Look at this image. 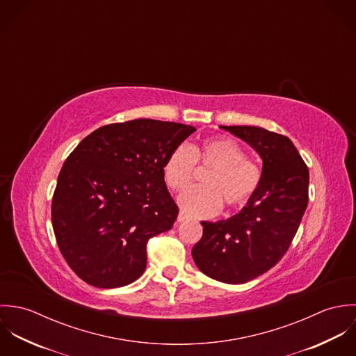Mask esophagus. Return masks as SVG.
Listing matches in <instances>:
<instances>
[{"mask_svg":"<svg viewBox=\"0 0 356 356\" xmlns=\"http://www.w3.org/2000/svg\"><path fill=\"white\" fill-rule=\"evenodd\" d=\"M186 219H188V216L185 215L184 211H181L179 215H178V218H177V220H178V222H184V220H186Z\"/></svg>","mask_w":356,"mask_h":356,"instance_id":"esophagus-1","label":"esophagus"}]
</instances>
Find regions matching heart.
Segmentation results:
<instances>
[{"mask_svg":"<svg viewBox=\"0 0 356 356\" xmlns=\"http://www.w3.org/2000/svg\"><path fill=\"white\" fill-rule=\"evenodd\" d=\"M197 167L209 168L204 175L203 188H195L179 197L182 211L191 216L209 218L222 209L245 207L254 197L261 172L247 159L244 148L233 138L219 136L192 145H178L163 164V178L168 189L185 191Z\"/></svg>","mask_w":356,"mask_h":356,"instance_id":"obj_1","label":"heart"}]
</instances>
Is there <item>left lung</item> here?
Listing matches in <instances>:
<instances>
[{"instance_id":"obj_1","label":"left lung","mask_w":356,"mask_h":356,"mask_svg":"<svg viewBox=\"0 0 356 356\" xmlns=\"http://www.w3.org/2000/svg\"><path fill=\"white\" fill-rule=\"evenodd\" d=\"M251 145L263 160L260 185L226 220L202 222L192 256L199 270L225 284H245L288 251L308 204V168L293 143L254 126H219Z\"/></svg>"}]
</instances>
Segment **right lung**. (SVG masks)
Returning a JSON list of instances; mask_svg holds the SVG:
<instances>
[{"instance_id":"add662e5","label":"right lung","mask_w":356,"mask_h":356,"mask_svg":"<svg viewBox=\"0 0 356 356\" xmlns=\"http://www.w3.org/2000/svg\"><path fill=\"white\" fill-rule=\"evenodd\" d=\"M193 126L134 119L102 126L64 161L51 202L60 252L89 285L111 289L138 280L147 243L170 230L178 207L163 164Z\"/></svg>"}]
</instances>
